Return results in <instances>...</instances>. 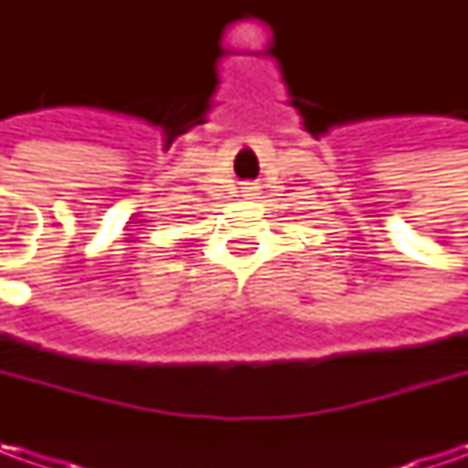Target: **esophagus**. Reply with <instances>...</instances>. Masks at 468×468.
Instances as JSON below:
<instances>
[{
	"label": "esophagus",
	"mask_w": 468,
	"mask_h": 468,
	"mask_svg": "<svg viewBox=\"0 0 468 468\" xmlns=\"http://www.w3.org/2000/svg\"><path fill=\"white\" fill-rule=\"evenodd\" d=\"M242 192H247V195H255V187H242Z\"/></svg>",
	"instance_id": "1"
}]
</instances>
